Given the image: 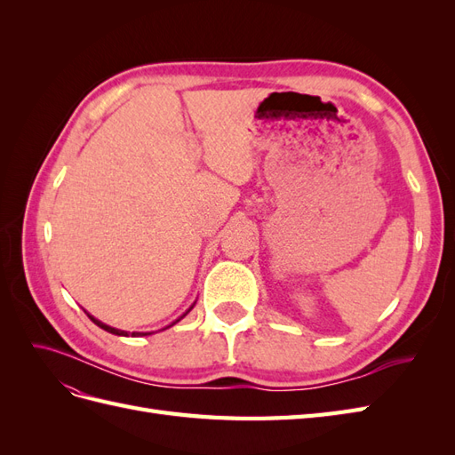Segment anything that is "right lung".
I'll list each match as a JSON object with an SVG mask.
<instances>
[{"mask_svg":"<svg viewBox=\"0 0 455 455\" xmlns=\"http://www.w3.org/2000/svg\"><path fill=\"white\" fill-rule=\"evenodd\" d=\"M194 306H196V301H194ZM194 306H191V307H189V309H188V311H186V313H184L182 316H178V319H176L174 323H171L169 326H164L163 330H167V328H171L172 324H176L178 321H182V319H184V316H186V315H188V313H189L191 309H194ZM87 316H89V319H91V321H92V323H94L96 326H100L102 330H106V332H109V334H116V336H129V332H127V330H119V328H114V326H108V324H104L102 321H99V319H94V316H92V315H89V313H87ZM149 334H151V332H132L131 336H134V338H139V336H149Z\"/></svg>","mask_w":455,"mask_h":455,"instance_id":"add662e5","label":"right lung"}]
</instances>
